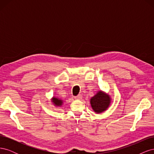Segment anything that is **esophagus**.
<instances>
[{
	"label": "esophagus",
	"mask_w": 154,
	"mask_h": 154,
	"mask_svg": "<svg viewBox=\"0 0 154 154\" xmlns=\"http://www.w3.org/2000/svg\"><path fill=\"white\" fill-rule=\"evenodd\" d=\"M82 98V95H78L77 96H75L74 97V99L75 100H81Z\"/></svg>",
	"instance_id": "esophagus-1"
}]
</instances>
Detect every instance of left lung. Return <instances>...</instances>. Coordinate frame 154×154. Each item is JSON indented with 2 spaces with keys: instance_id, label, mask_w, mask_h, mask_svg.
<instances>
[{
  "instance_id": "obj_1",
  "label": "left lung",
  "mask_w": 154,
  "mask_h": 154,
  "mask_svg": "<svg viewBox=\"0 0 154 154\" xmlns=\"http://www.w3.org/2000/svg\"><path fill=\"white\" fill-rule=\"evenodd\" d=\"M90 102L93 110L97 114H100L109 108L110 105L111 97L106 93L100 91L91 97Z\"/></svg>"
}]
</instances>
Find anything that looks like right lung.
<instances>
[{
  "mask_svg": "<svg viewBox=\"0 0 154 154\" xmlns=\"http://www.w3.org/2000/svg\"><path fill=\"white\" fill-rule=\"evenodd\" d=\"M51 101L53 102V104L54 105V106H60L63 104V100L56 97H53V98L51 99Z\"/></svg>",
  "mask_w": 154,
  "mask_h": 154,
  "instance_id": "right-lung-1",
  "label": "right lung"
}]
</instances>
